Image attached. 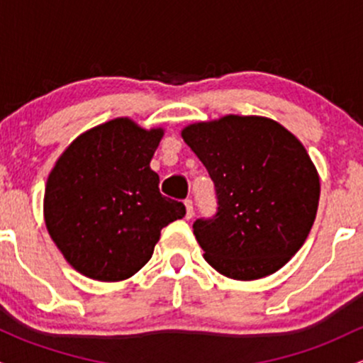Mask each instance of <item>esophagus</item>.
I'll use <instances>...</instances> for the list:
<instances>
[{"mask_svg":"<svg viewBox=\"0 0 363 363\" xmlns=\"http://www.w3.org/2000/svg\"><path fill=\"white\" fill-rule=\"evenodd\" d=\"M184 205H186V218H187V220L193 218V215H194V210H193V201H191V199H186Z\"/></svg>","mask_w":363,"mask_h":363,"instance_id":"obj_1","label":"esophagus"}]
</instances>
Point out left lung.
<instances>
[{
    "mask_svg": "<svg viewBox=\"0 0 363 363\" xmlns=\"http://www.w3.org/2000/svg\"><path fill=\"white\" fill-rule=\"evenodd\" d=\"M182 138L215 184V215L193 223L208 264L234 280L278 272L318 211L319 177L301 141L256 116L193 124Z\"/></svg>",
    "mask_w": 363,
    "mask_h": 363,
    "instance_id": "1",
    "label": "left lung"
}]
</instances>
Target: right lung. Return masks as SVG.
Wrapping results in <instances>:
<instances>
[{"label":"right lung","mask_w":363,"mask_h":363,"mask_svg":"<svg viewBox=\"0 0 363 363\" xmlns=\"http://www.w3.org/2000/svg\"><path fill=\"white\" fill-rule=\"evenodd\" d=\"M162 129L114 119L83 133L49 174L48 230L77 272L99 281L133 277L150 261L160 230L186 206L160 194L150 160Z\"/></svg>","instance_id":"1"}]
</instances>
